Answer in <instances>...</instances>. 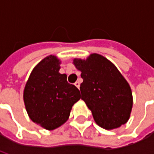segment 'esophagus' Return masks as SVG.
Here are the masks:
<instances>
[{"mask_svg": "<svg viewBox=\"0 0 154 154\" xmlns=\"http://www.w3.org/2000/svg\"><path fill=\"white\" fill-rule=\"evenodd\" d=\"M75 86H76L77 88H79V87H80V82H79V81H77V82H75Z\"/></svg>", "mask_w": 154, "mask_h": 154, "instance_id": "obj_1", "label": "esophagus"}]
</instances>
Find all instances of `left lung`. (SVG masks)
<instances>
[{
	"label": "left lung",
	"mask_w": 154,
	"mask_h": 154,
	"mask_svg": "<svg viewBox=\"0 0 154 154\" xmlns=\"http://www.w3.org/2000/svg\"><path fill=\"white\" fill-rule=\"evenodd\" d=\"M73 63L82 72V100L101 128L113 129L125 125L133 106L131 88L117 67L100 54L87 59L75 58Z\"/></svg>",
	"instance_id": "obj_1"
}]
</instances>
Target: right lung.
<instances>
[{
    "label": "right lung",
    "instance_id": "1",
    "mask_svg": "<svg viewBox=\"0 0 154 154\" xmlns=\"http://www.w3.org/2000/svg\"><path fill=\"white\" fill-rule=\"evenodd\" d=\"M60 60L49 55L30 73L24 90L25 109L33 122L48 130L66 122L72 107L80 100V91L59 73Z\"/></svg>",
    "mask_w": 154,
    "mask_h": 154
}]
</instances>
